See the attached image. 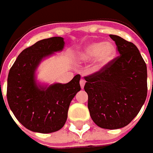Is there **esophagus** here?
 <instances>
[{
	"label": "esophagus",
	"instance_id": "1",
	"mask_svg": "<svg viewBox=\"0 0 153 153\" xmlns=\"http://www.w3.org/2000/svg\"><path fill=\"white\" fill-rule=\"evenodd\" d=\"M84 84H85V80L82 78V79L80 80V86H81V88H83Z\"/></svg>",
	"mask_w": 153,
	"mask_h": 153
}]
</instances>
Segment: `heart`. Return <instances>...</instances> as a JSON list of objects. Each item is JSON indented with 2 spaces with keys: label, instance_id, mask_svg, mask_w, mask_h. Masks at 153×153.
<instances>
[{
  "label": "heart",
  "instance_id": "obj_1",
  "mask_svg": "<svg viewBox=\"0 0 153 153\" xmlns=\"http://www.w3.org/2000/svg\"><path fill=\"white\" fill-rule=\"evenodd\" d=\"M115 55V48L111 42H94L86 47L82 53L84 60H89L95 58L99 67L106 65Z\"/></svg>",
  "mask_w": 153,
  "mask_h": 153
}]
</instances>
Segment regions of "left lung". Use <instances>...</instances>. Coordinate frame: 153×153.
<instances>
[{
  "instance_id": "1",
  "label": "left lung",
  "mask_w": 153,
  "mask_h": 153,
  "mask_svg": "<svg viewBox=\"0 0 153 153\" xmlns=\"http://www.w3.org/2000/svg\"><path fill=\"white\" fill-rule=\"evenodd\" d=\"M110 37L120 55L84 76V90L92 120L102 128L116 129L128 125L146 101L147 71L135 45L118 36Z\"/></svg>"
}]
</instances>
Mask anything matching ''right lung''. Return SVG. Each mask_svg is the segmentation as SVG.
I'll list each match as a JSON object with an SVG mask.
<instances>
[{
    "label": "right lung",
    "mask_w": 153,
    "mask_h": 153,
    "mask_svg": "<svg viewBox=\"0 0 153 153\" xmlns=\"http://www.w3.org/2000/svg\"><path fill=\"white\" fill-rule=\"evenodd\" d=\"M64 44L59 36L41 40L22 51L9 71V107L21 124L34 132L48 134L63 128L71 101L81 90L80 75L66 84L55 83L48 88L36 84L34 74L42 59L62 50Z\"/></svg>",
    "instance_id": "1"
}]
</instances>
